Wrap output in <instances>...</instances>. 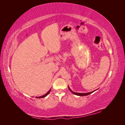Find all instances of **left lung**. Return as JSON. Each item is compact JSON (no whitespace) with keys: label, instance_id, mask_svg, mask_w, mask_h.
<instances>
[{"label":"left lung","instance_id":"8db88e82","mask_svg":"<svg viewBox=\"0 0 125 125\" xmlns=\"http://www.w3.org/2000/svg\"><path fill=\"white\" fill-rule=\"evenodd\" d=\"M68 88H69V89L70 91H71V92H72L73 94H76V95H79V96H85V95H89V94H92V92H94V91H96V90H95V91L90 92H88V93H77V92H74L72 90H71L70 89V87H69V86H68Z\"/></svg>","mask_w":125,"mask_h":125}]
</instances>
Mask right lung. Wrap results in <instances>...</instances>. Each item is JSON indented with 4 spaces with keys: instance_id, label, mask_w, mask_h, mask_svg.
I'll return each instance as SVG.
<instances>
[{
    "instance_id": "right-lung-1",
    "label": "right lung",
    "mask_w": 125,
    "mask_h": 125,
    "mask_svg": "<svg viewBox=\"0 0 125 125\" xmlns=\"http://www.w3.org/2000/svg\"><path fill=\"white\" fill-rule=\"evenodd\" d=\"M50 91H51V89L49 90V91L47 93V94H44L43 95H42V96H40V97H36V98H44V97H46L47 95L49 94L50 92Z\"/></svg>"
}]
</instances>
